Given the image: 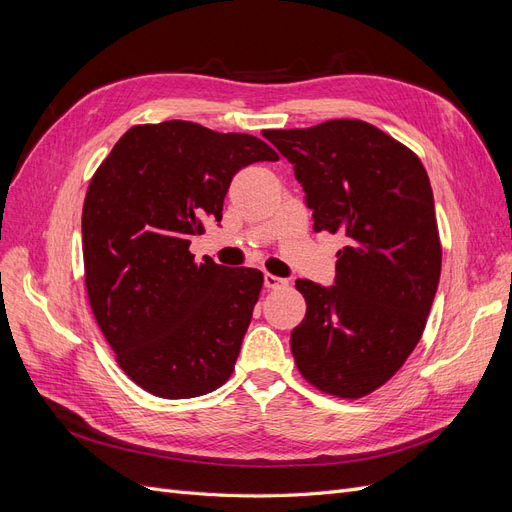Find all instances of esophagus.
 <instances>
[{
  "instance_id": "esophagus-1",
  "label": "esophagus",
  "mask_w": 512,
  "mask_h": 512,
  "mask_svg": "<svg viewBox=\"0 0 512 512\" xmlns=\"http://www.w3.org/2000/svg\"><path fill=\"white\" fill-rule=\"evenodd\" d=\"M265 286H267L269 290H277V288H286V286H288V280H286V277H277V275L265 273Z\"/></svg>"
}]
</instances>
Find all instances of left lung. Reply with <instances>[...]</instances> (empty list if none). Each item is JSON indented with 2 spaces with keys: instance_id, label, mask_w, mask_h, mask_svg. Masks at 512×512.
<instances>
[{
  "instance_id": "obj_1",
  "label": "left lung",
  "mask_w": 512,
  "mask_h": 512,
  "mask_svg": "<svg viewBox=\"0 0 512 512\" xmlns=\"http://www.w3.org/2000/svg\"><path fill=\"white\" fill-rule=\"evenodd\" d=\"M294 166L314 230L342 232L333 286L297 280L290 335L307 382L337 397L376 391L406 363L436 297L442 250L431 183L414 153L359 119L267 130Z\"/></svg>"
}]
</instances>
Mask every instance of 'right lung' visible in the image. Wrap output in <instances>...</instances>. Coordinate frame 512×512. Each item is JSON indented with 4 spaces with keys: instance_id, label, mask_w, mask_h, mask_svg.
Returning a JSON list of instances; mask_svg holds the SVG:
<instances>
[{
    "instance_id": "add662e5",
    "label": "right lung",
    "mask_w": 512,
    "mask_h": 512,
    "mask_svg": "<svg viewBox=\"0 0 512 512\" xmlns=\"http://www.w3.org/2000/svg\"><path fill=\"white\" fill-rule=\"evenodd\" d=\"M280 156L256 136L192 121L134 126L89 183L83 207L85 284L121 369L145 391L188 399L235 369L262 273L190 254L203 222H222L243 166Z\"/></svg>"
}]
</instances>
